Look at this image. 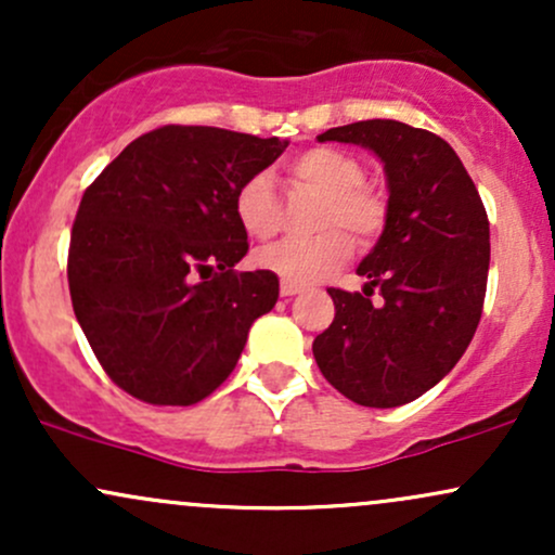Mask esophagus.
<instances>
[{
    "label": "esophagus",
    "instance_id": "34e87169",
    "mask_svg": "<svg viewBox=\"0 0 555 555\" xmlns=\"http://www.w3.org/2000/svg\"><path fill=\"white\" fill-rule=\"evenodd\" d=\"M279 292H282V297H292V295H297V292H302V286L282 282V286H279Z\"/></svg>",
    "mask_w": 555,
    "mask_h": 555
}]
</instances>
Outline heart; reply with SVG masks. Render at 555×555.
Segmentation results:
<instances>
[{
    "label": "heart",
    "mask_w": 555,
    "mask_h": 555,
    "mask_svg": "<svg viewBox=\"0 0 555 555\" xmlns=\"http://www.w3.org/2000/svg\"><path fill=\"white\" fill-rule=\"evenodd\" d=\"M289 180L297 188L321 195L313 240H284L258 253L260 269L276 273L289 284H315L334 273L352 256V240L371 242L384 232L388 201L378 188L365 182L360 158L339 149L318 145L289 162ZM234 214L253 240H271L282 227V203L266 175H253L237 188Z\"/></svg>",
    "instance_id": "b5f03b06"
}]
</instances>
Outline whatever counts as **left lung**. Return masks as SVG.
<instances>
[{
    "label": "left lung",
    "mask_w": 555,
    "mask_h": 555,
    "mask_svg": "<svg viewBox=\"0 0 555 555\" xmlns=\"http://www.w3.org/2000/svg\"><path fill=\"white\" fill-rule=\"evenodd\" d=\"M318 140L365 145L384 162L388 219L358 266L365 289H328L336 315L315 336V362L354 404H406L460 362L480 323L490 266L486 206L436 132L365 119Z\"/></svg>",
    "instance_id": "1"
}]
</instances>
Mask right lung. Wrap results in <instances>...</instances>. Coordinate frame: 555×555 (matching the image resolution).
Masks as SVG:
<instances>
[{
	"mask_svg": "<svg viewBox=\"0 0 555 555\" xmlns=\"http://www.w3.org/2000/svg\"><path fill=\"white\" fill-rule=\"evenodd\" d=\"M284 149L279 138L164 125L82 193L69 297L95 360L130 397L206 399L237 365L253 321L276 305V273L234 271L250 247L234 195Z\"/></svg>",
	"mask_w": 555,
	"mask_h": 555,
	"instance_id": "1",
	"label": "right lung"
}]
</instances>
